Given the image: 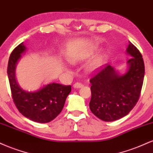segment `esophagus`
<instances>
[{
    "label": "esophagus",
    "mask_w": 153,
    "mask_h": 153,
    "mask_svg": "<svg viewBox=\"0 0 153 153\" xmlns=\"http://www.w3.org/2000/svg\"><path fill=\"white\" fill-rule=\"evenodd\" d=\"M82 86H83V85L82 83H80V82H75L74 85H73V88H81Z\"/></svg>",
    "instance_id": "1"
}]
</instances>
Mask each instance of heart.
Returning <instances> with one entry per match:
<instances>
[{"label":"heart","mask_w":153,"mask_h":153,"mask_svg":"<svg viewBox=\"0 0 153 153\" xmlns=\"http://www.w3.org/2000/svg\"><path fill=\"white\" fill-rule=\"evenodd\" d=\"M95 51H96L95 47H91V48L88 49V50L79 51V52H75L74 54H70L68 57V59L72 64H79V63L82 62V61L85 60L88 57H90L94 53ZM103 59H104V56L102 55V54L98 56L94 60L91 61L88 65H87L85 69L89 73H93V72L96 71L101 66Z\"/></svg>","instance_id":"heart-1"}]
</instances>
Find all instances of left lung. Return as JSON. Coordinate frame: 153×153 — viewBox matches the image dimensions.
Segmentation results:
<instances>
[{"instance_id":"obj_1","label":"left lung","mask_w":153,"mask_h":153,"mask_svg":"<svg viewBox=\"0 0 153 153\" xmlns=\"http://www.w3.org/2000/svg\"><path fill=\"white\" fill-rule=\"evenodd\" d=\"M126 53L131 58L127 61V70L124 74L106 65L90 80L89 107L95 116L105 122H113L125 117L140 98L145 75L143 56L131 42Z\"/></svg>"}]
</instances>
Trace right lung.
I'll return each mask as SVG.
<instances>
[{"instance_id":"right-lung-1","label":"right lung","mask_w":153,"mask_h":153,"mask_svg":"<svg viewBox=\"0 0 153 153\" xmlns=\"http://www.w3.org/2000/svg\"><path fill=\"white\" fill-rule=\"evenodd\" d=\"M27 48L21 43L12 52L8 65L12 99L23 116L35 122L47 123L53 120L62 111L66 99L71 92V85L50 82L34 91H28L19 85L16 76V66Z\"/></svg>"}]
</instances>
